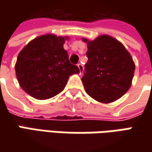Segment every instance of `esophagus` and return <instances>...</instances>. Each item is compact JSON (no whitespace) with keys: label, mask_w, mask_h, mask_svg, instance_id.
<instances>
[{"label":"esophagus","mask_w":152,"mask_h":152,"mask_svg":"<svg viewBox=\"0 0 152 152\" xmlns=\"http://www.w3.org/2000/svg\"><path fill=\"white\" fill-rule=\"evenodd\" d=\"M78 67H79V74L81 75V74H83V71H84V66L81 64V63H79L78 64Z\"/></svg>","instance_id":"esophagus-1"}]
</instances>
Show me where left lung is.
I'll list each match as a JSON object with an SVG mask.
<instances>
[{
  "mask_svg": "<svg viewBox=\"0 0 152 152\" xmlns=\"http://www.w3.org/2000/svg\"><path fill=\"white\" fill-rule=\"evenodd\" d=\"M82 39L88 46L82 77L86 93L102 103L115 102L131 86L135 69L133 58L124 45L110 35Z\"/></svg>",
  "mask_w": 152,
  "mask_h": 152,
  "instance_id": "left-lung-1",
  "label": "left lung"
}]
</instances>
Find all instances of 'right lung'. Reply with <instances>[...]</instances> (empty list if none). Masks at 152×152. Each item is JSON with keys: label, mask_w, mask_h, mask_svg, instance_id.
Masks as SVG:
<instances>
[{"label": "right lung", "mask_w": 152, "mask_h": 152, "mask_svg": "<svg viewBox=\"0 0 152 152\" xmlns=\"http://www.w3.org/2000/svg\"><path fill=\"white\" fill-rule=\"evenodd\" d=\"M68 37L45 34L31 40L17 58L15 71L21 88L38 100L55 96L64 89L69 76L79 73L69 62L63 44Z\"/></svg>", "instance_id": "1"}]
</instances>
